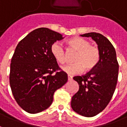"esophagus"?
I'll return each instance as SVG.
<instances>
[{"mask_svg": "<svg viewBox=\"0 0 127 127\" xmlns=\"http://www.w3.org/2000/svg\"><path fill=\"white\" fill-rule=\"evenodd\" d=\"M72 79H73L72 76H69V75L68 76V80H69V81H71V80H72Z\"/></svg>", "mask_w": 127, "mask_h": 127, "instance_id": "obj_1", "label": "esophagus"}]
</instances>
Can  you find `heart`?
<instances>
[{
  "instance_id": "1",
  "label": "heart",
  "mask_w": 127,
  "mask_h": 127,
  "mask_svg": "<svg viewBox=\"0 0 127 127\" xmlns=\"http://www.w3.org/2000/svg\"><path fill=\"white\" fill-rule=\"evenodd\" d=\"M69 48L77 51L73 57L74 63L63 66L64 71L69 75H73L94 69L100 60V51L99 48L91 45L87 39L75 37L66 41ZM51 53L55 60L59 64L65 63V51L61 42H55L51 46Z\"/></svg>"
}]
</instances>
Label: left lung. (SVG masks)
<instances>
[{
	"label": "left lung",
	"mask_w": 127,
	"mask_h": 127,
	"mask_svg": "<svg viewBox=\"0 0 127 127\" xmlns=\"http://www.w3.org/2000/svg\"><path fill=\"white\" fill-rule=\"evenodd\" d=\"M91 37L100 51V60L93 70L73 80L79 85L78 91L71 102L72 109L85 117H93L102 111L111 100L116 89L119 65L115 48L103 35L95 32L80 35Z\"/></svg>",
	"instance_id": "8db88e82"
}]
</instances>
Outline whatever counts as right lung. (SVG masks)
<instances>
[{
	"label": "right lung",
	"mask_w": 127,
	"mask_h": 127,
	"mask_svg": "<svg viewBox=\"0 0 127 127\" xmlns=\"http://www.w3.org/2000/svg\"><path fill=\"white\" fill-rule=\"evenodd\" d=\"M63 38L61 33L42 27L30 32L16 46L10 64L9 84L18 104L28 113L47 109L55 91L67 82V74L61 70L51 53V45Z\"/></svg>",
	"instance_id": "1"
}]
</instances>
